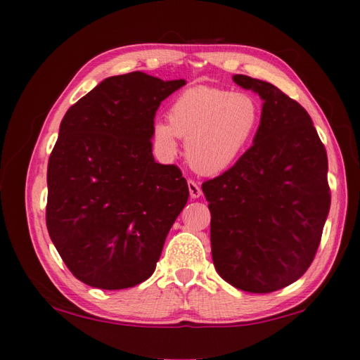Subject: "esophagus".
Listing matches in <instances>:
<instances>
[{"instance_id":"34e87169","label":"esophagus","mask_w":360,"mask_h":360,"mask_svg":"<svg viewBox=\"0 0 360 360\" xmlns=\"http://www.w3.org/2000/svg\"><path fill=\"white\" fill-rule=\"evenodd\" d=\"M187 184H188L190 196H191L193 199H196V198H199V196L202 195V190H200V187H199V184H198V182H195V181H191V179H190Z\"/></svg>"}]
</instances>
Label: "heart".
Masks as SVG:
<instances>
[{"label": "heart", "mask_w": 360, "mask_h": 360, "mask_svg": "<svg viewBox=\"0 0 360 360\" xmlns=\"http://www.w3.org/2000/svg\"><path fill=\"white\" fill-rule=\"evenodd\" d=\"M262 117L260 105L248 92L217 86L182 91L169 108V123L153 124L152 140L162 156L178 152L186 138L187 161L199 173L225 172L250 147Z\"/></svg>", "instance_id": "1"}]
</instances>
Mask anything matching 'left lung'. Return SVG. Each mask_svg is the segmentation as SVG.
Listing matches in <instances>:
<instances>
[{"label": "left lung", "instance_id": "left-lung-1", "mask_svg": "<svg viewBox=\"0 0 360 360\" xmlns=\"http://www.w3.org/2000/svg\"><path fill=\"white\" fill-rule=\"evenodd\" d=\"M263 100L254 144L202 184L210 202L214 268L234 288L269 293L311 264L330 210L327 152L298 101L272 84L236 75Z\"/></svg>", "mask_w": 360, "mask_h": 360}]
</instances>
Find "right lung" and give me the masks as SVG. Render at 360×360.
I'll list each match as a JSON object with an SVG mask.
<instances>
[{
	"label": "right lung",
	"instance_id": "add662e5",
	"mask_svg": "<svg viewBox=\"0 0 360 360\" xmlns=\"http://www.w3.org/2000/svg\"><path fill=\"white\" fill-rule=\"evenodd\" d=\"M186 80L134 71L105 79L63 117L49 160L47 228L71 274L127 289L153 274L188 200L176 165L156 162V109Z\"/></svg>",
	"mask_w": 360,
	"mask_h": 360
}]
</instances>
